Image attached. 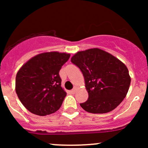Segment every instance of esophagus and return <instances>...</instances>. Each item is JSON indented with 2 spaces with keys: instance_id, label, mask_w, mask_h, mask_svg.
<instances>
[{
  "instance_id": "34e87169",
  "label": "esophagus",
  "mask_w": 148,
  "mask_h": 148,
  "mask_svg": "<svg viewBox=\"0 0 148 148\" xmlns=\"http://www.w3.org/2000/svg\"><path fill=\"white\" fill-rule=\"evenodd\" d=\"M77 89H78V88H77V86H75V87L74 88V89H72V90L71 91V92L72 94H75L76 93V92H77Z\"/></svg>"
}]
</instances>
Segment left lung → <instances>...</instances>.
Listing matches in <instances>:
<instances>
[{
  "label": "left lung",
  "mask_w": 148,
  "mask_h": 148,
  "mask_svg": "<svg viewBox=\"0 0 148 148\" xmlns=\"http://www.w3.org/2000/svg\"><path fill=\"white\" fill-rule=\"evenodd\" d=\"M71 62L80 69L84 77L88 99L80 106L94 114L110 112L126 97L130 85L129 71L117 58L94 48L78 51Z\"/></svg>",
  "instance_id": "left-lung-1"
}]
</instances>
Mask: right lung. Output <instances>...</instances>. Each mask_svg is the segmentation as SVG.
<instances>
[{
	"instance_id": "right-lung-1",
	"label": "right lung",
	"mask_w": 148,
	"mask_h": 148,
	"mask_svg": "<svg viewBox=\"0 0 148 148\" xmlns=\"http://www.w3.org/2000/svg\"><path fill=\"white\" fill-rule=\"evenodd\" d=\"M69 57V53L44 52L21 67L16 77V92L28 111L45 116L60 108L66 93L59 73Z\"/></svg>"
}]
</instances>
